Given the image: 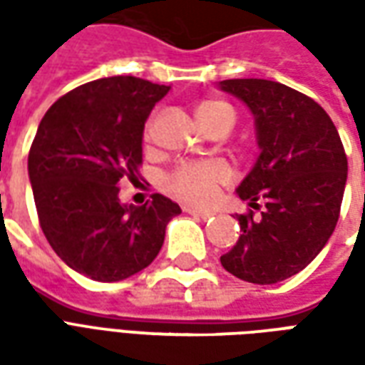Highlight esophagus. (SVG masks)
<instances>
[{
	"label": "esophagus",
	"mask_w": 365,
	"mask_h": 365,
	"mask_svg": "<svg viewBox=\"0 0 365 365\" xmlns=\"http://www.w3.org/2000/svg\"><path fill=\"white\" fill-rule=\"evenodd\" d=\"M185 213L193 215V217H197V219H203V221H207V219H211L213 217V211H201V209H191V207H185L183 209Z\"/></svg>",
	"instance_id": "34e87169"
}]
</instances>
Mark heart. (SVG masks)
Segmentation results:
<instances>
[{"instance_id":"b5f03b06","label":"heart","mask_w":365,"mask_h":365,"mask_svg":"<svg viewBox=\"0 0 365 365\" xmlns=\"http://www.w3.org/2000/svg\"><path fill=\"white\" fill-rule=\"evenodd\" d=\"M197 117L205 130L225 128L229 133L235 120L237 111L235 107L221 99H209L197 107ZM154 135V117L146 120L144 125V140L150 143ZM230 182V170L222 162H190L180 164L164 178L166 190L190 205H209L213 203L219 187Z\"/></svg>"}]
</instances>
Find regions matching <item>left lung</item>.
Wrapping results in <instances>:
<instances>
[{
  "label": "left lung",
  "instance_id": "left-lung-1",
  "mask_svg": "<svg viewBox=\"0 0 365 365\" xmlns=\"http://www.w3.org/2000/svg\"><path fill=\"white\" fill-rule=\"evenodd\" d=\"M256 119L260 156L238 197L260 211L238 215L240 238L222 254L238 279L269 285L307 268L336 227L348 160L329 113L305 93L272 80H225Z\"/></svg>",
  "mask_w": 365,
  "mask_h": 365
}]
</instances>
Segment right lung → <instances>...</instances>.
<instances>
[{
  "mask_svg": "<svg viewBox=\"0 0 365 365\" xmlns=\"http://www.w3.org/2000/svg\"><path fill=\"white\" fill-rule=\"evenodd\" d=\"M135 76L93 80L44 113L29 150V180L44 237L68 266L120 282L158 256L166 225L182 209L160 193L144 205H120L119 182H135L143 130L168 93Z\"/></svg>",
  "mask_w": 365,
  "mask_h": 365,
  "instance_id": "right-lung-1",
  "label": "right lung"
}]
</instances>
